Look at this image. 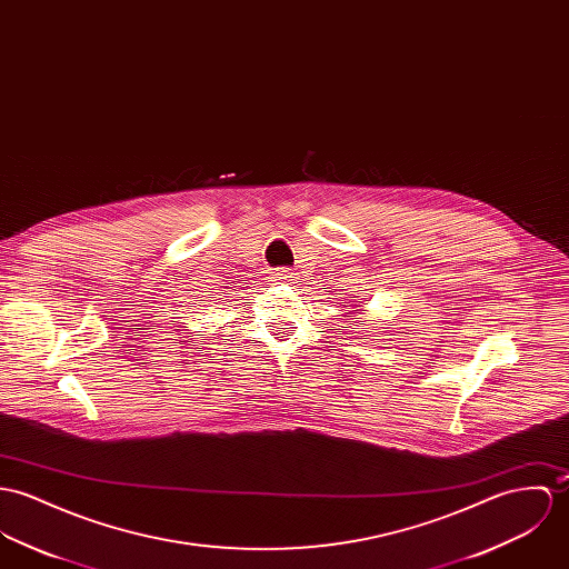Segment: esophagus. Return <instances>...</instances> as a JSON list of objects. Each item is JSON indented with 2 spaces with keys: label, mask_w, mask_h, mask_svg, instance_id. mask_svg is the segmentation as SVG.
<instances>
[{
  "label": "esophagus",
  "mask_w": 569,
  "mask_h": 569,
  "mask_svg": "<svg viewBox=\"0 0 569 569\" xmlns=\"http://www.w3.org/2000/svg\"><path fill=\"white\" fill-rule=\"evenodd\" d=\"M276 276H278V278H280V276H284V271H278V273H276Z\"/></svg>",
  "instance_id": "esophagus-1"
}]
</instances>
